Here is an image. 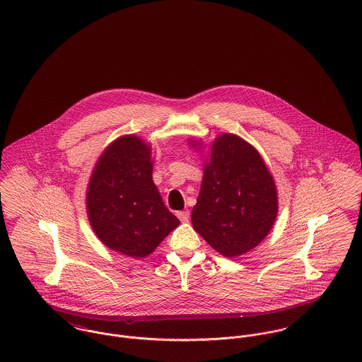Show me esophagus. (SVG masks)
<instances>
[{"instance_id":"1","label":"esophagus","mask_w":362,"mask_h":362,"mask_svg":"<svg viewBox=\"0 0 362 362\" xmlns=\"http://www.w3.org/2000/svg\"><path fill=\"white\" fill-rule=\"evenodd\" d=\"M177 218L185 223V222H189V219H190V212H189V209H185V211H179L177 212Z\"/></svg>"}]
</instances>
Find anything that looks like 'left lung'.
<instances>
[{
	"mask_svg": "<svg viewBox=\"0 0 362 362\" xmlns=\"http://www.w3.org/2000/svg\"><path fill=\"white\" fill-rule=\"evenodd\" d=\"M190 146L202 151L200 140L190 139ZM278 209L274 176L257 148L232 133L218 136L204 162L192 212L194 230L219 254L235 258L268 236Z\"/></svg>",
	"mask_w": 362,
	"mask_h": 362,
	"instance_id": "left-lung-1",
	"label": "left lung"
}]
</instances>
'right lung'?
Returning a JSON list of instances; mask_svg holds the SVG:
<instances>
[{
	"label": "right lung",
	"mask_w": 362,
	"mask_h": 362,
	"mask_svg": "<svg viewBox=\"0 0 362 362\" xmlns=\"http://www.w3.org/2000/svg\"><path fill=\"white\" fill-rule=\"evenodd\" d=\"M151 146L136 134L114 140L95 162L86 192L88 222L108 248L136 259L150 255L180 221L153 180Z\"/></svg>",
	"instance_id": "add662e5"
}]
</instances>
